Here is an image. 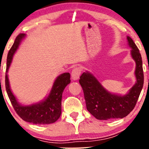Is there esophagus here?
Segmentation results:
<instances>
[{
    "instance_id": "34e87169",
    "label": "esophagus",
    "mask_w": 149,
    "mask_h": 149,
    "mask_svg": "<svg viewBox=\"0 0 149 149\" xmlns=\"http://www.w3.org/2000/svg\"><path fill=\"white\" fill-rule=\"evenodd\" d=\"M81 69L80 67H75L71 72V78L73 80H78L81 73Z\"/></svg>"
}]
</instances>
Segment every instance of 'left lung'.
<instances>
[{"mask_svg": "<svg viewBox=\"0 0 149 149\" xmlns=\"http://www.w3.org/2000/svg\"><path fill=\"white\" fill-rule=\"evenodd\" d=\"M128 45L132 49L131 57L136 63L134 75L136 83L124 95L109 92L94 75L85 71L80 77L79 83L83 90L87 109L98 120L123 118L133 110L143 85L142 59L139 49L130 36Z\"/></svg>", "mask_w": 149, "mask_h": 149, "instance_id": "left-lung-1", "label": "left lung"}]
</instances>
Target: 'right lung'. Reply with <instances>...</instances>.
Instances as JSON below:
<instances>
[{"instance_id": "obj_1", "label": "right lung", "mask_w": 149, "mask_h": 149, "mask_svg": "<svg viewBox=\"0 0 149 149\" xmlns=\"http://www.w3.org/2000/svg\"><path fill=\"white\" fill-rule=\"evenodd\" d=\"M25 37L26 34L24 33L19 34L8 52L6 74L7 93L15 111L26 122L40 125L53 123L56 122L61 116L62 93L66 85L71 82L70 73H61L56 78L48 96L43 100L29 105H22L20 104L10 88L8 72L13 61V56Z\"/></svg>"}]
</instances>
